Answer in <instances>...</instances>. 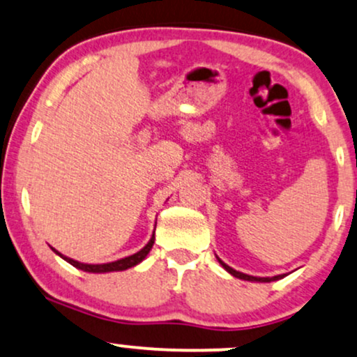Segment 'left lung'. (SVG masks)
<instances>
[{"mask_svg": "<svg viewBox=\"0 0 357 357\" xmlns=\"http://www.w3.org/2000/svg\"><path fill=\"white\" fill-rule=\"evenodd\" d=\"M218 261H220L221 263V266L222 268L226 269L227 273H231L233 274L234 278H239V279H244V281H259V282H271V281H278V279H281V278H284V274H279V276H273V278H255V276H248V274H244V273H239V271H236V269H233V268H229V266L227 264H225L222 263V261L220 259V257H218Z\"/></svg>", "mask_w": 357, "mask_h": 357, "instance_id": "obj_1", "label": "left lung"}]
</instances>
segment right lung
<instances>
[{"label": "right lung", "instance_id": "right-lung-1", "mask_svg": "<svg viewBox=\"0 0 357 357\" xmlns=\"http://www.w3.org/2000/svg\"><path fill=\"white\" fill-rule=\"evenodd\" d=\"M153 244H154V234H153V238L149 239V243L146 244V246L141 249L139 252H136V255H132V256L123 257V259L114 261V263H106V264H83V263H78V261H75V259H70V257L61 256L58 251H56V249H54V252L56 255L61 256L63 259H66L70 264L75 266V268L83 269V271H86V273H109V271H124V269L132 268V266L141 263V261L146 257V255L151 251Z\"/></svg>", "mask_w": 357, "mask_h": 357}]
</instances>
